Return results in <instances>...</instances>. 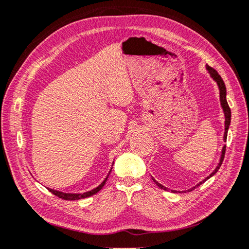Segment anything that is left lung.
Here are the masks:
<instances>
[{
    "label": "left lung",
    "instance_id": "1",
    "mask_svg": "<svg viewBox=\"0 0 249 249\" xmlns=\"http://www.w3.org/2000/svg\"><path fill=\"white\" fill-rule=\"evenodd\" d=\"M206 69H207V71H209L210 75L212 76V78H213L215 81H216L217 85H218V88H219V98H221V105H222V108H223V110H224V115H225V133H224V140L226 141L227 131H228V128H230V124H231V108H230V106H228L227 100H226V87H225V84H224V81H223V79H222V77L218 75V72H217L216 71H215L214 68H212V67L209 66V65H207ZM225 151H226V145H224V146H223V150H222L221 160H219V163H218V165L216 166V169H215V170L213 171V172H212V173L209 175V177H207V178H205L204 181L199 182L196 186L201 185L202 183H204L206 180H209V178H210L211 177H213V175L217 172L218 169L221 168V165H222V163H223V160H224V157H225ZM152 180H153V182H156V184H157L159 187H160V189H163V190L166 191V187H165V186H163L162 184H160V183H158L156 180H154L153 178H152ZM193 189H195V187H193ZM193 189H191V190H189V191H192ZM173 192H174V191H173Z\"/></svg>",
    "mask_w": 249,
    "mask_h": 249
}]
</instances>
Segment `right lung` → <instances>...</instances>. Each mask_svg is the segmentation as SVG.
Instances as JSON below:
<instances>
[{"label": "right lung", "instance_id": "right-lung-1", "mask_svg": "<svg viewBox=\"0 0 249 249\" xmlns=\"http://www.w3.org/2000/svg\"><path fill=\"white\" fill-rule=\"evenodd\" d=\"M112 169V168H111ZM110 172H111V170H110ZM109 172V174H110ZM109 174L107 175V178H105V180L103 181V183H101L100 185H98L96 189H93L91 191H89V192H86V193H83V194H71V193H63V192H58V191H55V190H52V189H48L50 190V192H52L54 195H56V196H58L60 198L63 199H67V201H76V199H80V198H85V197H88V196H91V195L96 194L97 192H99V191L103 189L106 181H107V178L109 177Z\"/></svg>", "mask_w": 249, "mask_h": 249}]
</instances>
